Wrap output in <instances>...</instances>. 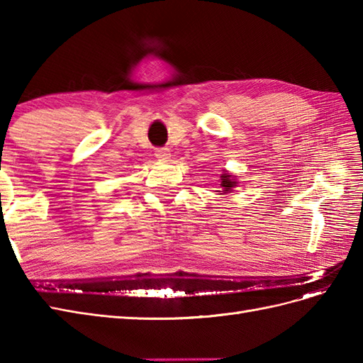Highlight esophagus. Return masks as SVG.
<instances>
[{
    "instance_id": "1",
    "label": "esophagus",
    "mask_w": 363,
    "mask_h": 363,
    "mask_svg": "<svg viewBox=\"0 0 363 363\" xmlns=\"http://www.w3.org/2000/svg\"><path fill=\"white\" fill-rule=\"evenodd\" d=\"M155 155L159 160H168L171 157V152L168 148H157Z\"/></svg>"
}]
</instances>
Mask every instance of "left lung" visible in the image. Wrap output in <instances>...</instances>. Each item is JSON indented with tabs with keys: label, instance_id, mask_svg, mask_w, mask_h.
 Wrapping results in <instances>:
<instances>
[{
	"label": "left lung",
	"instance_id": "obj_1",
	"mask_svg": "<svg viewBox=\"0 0 363 363\" xmlns=\"http://www.w3.org/2000/svg\"><path fill=\"white\" fill-rule=\"evenodd\" d=\"M236 184H238V183H236V179L233 177V175H230L227 171H224V172H223V175H221V188H223V195H224V194H227V192H232ZM218 192H221V191H218Z\"/></svg>",
	"mask_w": 363,
	"mask_h": 363
}]
</instances>
